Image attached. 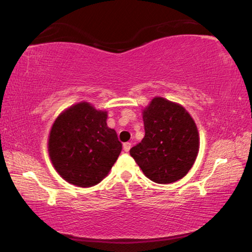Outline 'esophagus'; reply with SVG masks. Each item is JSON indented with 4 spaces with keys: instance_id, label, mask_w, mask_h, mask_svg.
<instances>
[{
    "instance_id": "obj_1",
    "label": "esophagus",
    "mask_w": 252,
    "mask_h": 252,
    "mask_svg": "<svg viewBox=\"0 0 252 252\" xmlns=\"http://www.w3.org/2000/svg\"><path fill=\"white\" fill-rule=\"evenodd\" d=\"M131 147H132V144H131L130 142H126V143H123V150H125L126 152H129V151H130V149H131Z\"/></svg>"
}]
</instances>
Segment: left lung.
<instances>
[{
	"label": "left lung",
	"mask_w": 252,
	"mask_h": 252,
	"mask_svg": "<svg viewBox=\"0 0 252 252\" xmlns=\"http://www.w3.org/2000/svg\"><path fill=\"white\" fill-rule=\"evenodd\" d=\"M144 138L130 155L156 183L180 180L192 168L199 151L197 126L180 104L157 96L143 110Z\"/></svg>",
	"instance_id": "1"
}]
</instances>
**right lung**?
<instances>
[{
	"label": "right lung",
	"mask_w": 252,
	"mask_h": 252,
	"mask_svg": "<svg viewBox=\"0 0 252 252\" xmlns=\"http://www.w3.org/2000/svg\"><path fill=\"white\" fill-rule=\"evenodd\" d=\"M108 113L88 102L70 106L54 121L49 155L55 170L72 185L89 188L108 176L122 150L117 132L106 126Z\"/></svg>",
	"instance_id": "add662e5"
}]
</instances>
